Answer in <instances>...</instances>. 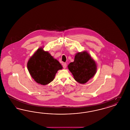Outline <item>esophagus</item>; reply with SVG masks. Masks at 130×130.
I'll list each match as a JSON object with an SVG mask.
<instances>
[{"label": "esophagus", "mask_w": 130, "mask_h": 130, "mask_svg": "<svg viewBox=\"0 0 130 130\" xmlns=\"http://www.w3.org/2000/svg\"><path fill=\"white\" fill-rule=\"evenodd\" d=\"M63 67L64 69H65L67 67V64L66 63H64L63 64Z\"/></svg>", "instance_id": "1"}]
</instances>
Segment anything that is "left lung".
<instances>
[{"label": "left lung", "mask_w": 130, "mask_h": 130, "mask_svg": "<svg viewBox=\"0 0 130 130\" xmlns=\"http://www.w3.org/2000/svg\"><path fill=\"white\" fill-rule=\"evenodd\" d=\"M74 79L81 84H84L93 77L96 72L95 61L86 52L77 53L74 61L68 66Z\"/></svg>", "instance_id": "left-lung-1"}]
</instances>
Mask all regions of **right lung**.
Wrapping results in <instances>:
<instances>
[{"label":"right lung","mask_w":130,"mask_h":130,"mask_svg":"<svg viewBox=\"0 0 130 130\" xmlns=\"http://www.w3.org/2000/svg\"><path fill=\"white\" fill-rule=\"evenodd\" d=\"M27 67L32 78L43 85L53 80L57 71L62 69L60 63L42 48L37 50L31 57Z\"/></svg>","instance_id":"add662e5"}]
</instances>
